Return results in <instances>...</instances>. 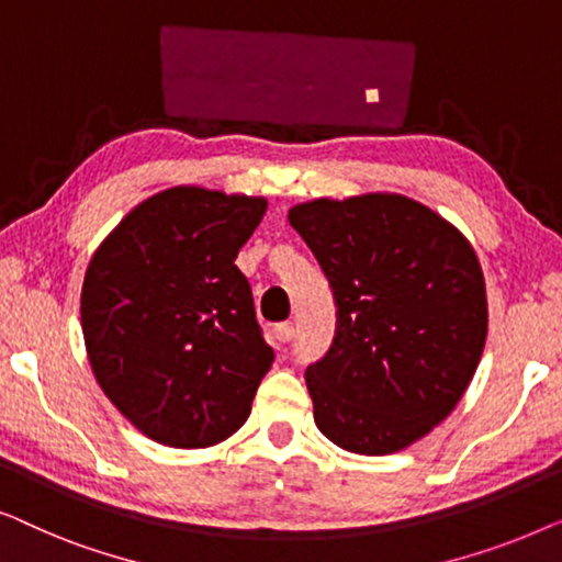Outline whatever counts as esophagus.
<instances>
[{
	"label": "esophagus",
	"instance_id": "esophagus-1",
	"mask_svg": "<svg viewBox=\"0 0 562 562\" xmlns=\"http://www.w3.org/2000/svg\"><path fill=\"white\" fill-rule=\"evenodd\" d=\"M273 337L279 342H289L291 337H294V325H291V322H279V325L273 327Z\"/></svg>",
	"mask_w": 562,
	"mask_h": 562
}]
</instances>
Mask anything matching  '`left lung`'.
<instances>
[{"label": "left lung", "mask_w": 562, "mask_h": 562, "mask_svg": "<svg viewBox=\"0 0 562 562\" xmlns=\"http://www.w3.org/2000/svg\"><path fill=\"white\" fill-rule=\"evenodd\" d=\"M333 289L329 350L306 368L314 422L360 456H389L456 409L486 345V283L471 243L398 194L317 199L289 212Z\"/></svg>", "instance_id": "8db88e82"}]
</instances>
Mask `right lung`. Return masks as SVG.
Instances as JSON below:
<instances>
[{
	"label": "right lung",
	"instance_id": "right-lung-1",
	"mask_svg": "<svg viewBox=\"0 0 562 562\" xmlns=\"http://www.w3.org/2000/svg\"><path fill=\"white\" fill-rule=\"evenodd\" d=\"M266 206L199 187L160 191L91 258L81 289L91 371L150 440L210 448L248 419L273 350L235 258Z\"/></svg>",
	"mask_w": 562,
	"mask_h": 562
}]
</instances>
